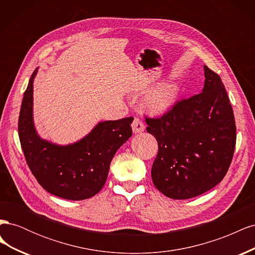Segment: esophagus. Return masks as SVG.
Returning <instances> with one entry per match:
<instances>
[{
    "label": "esophagus",
    "mask_w": 255,
    "mask_h": 255,
    "mask_svg": "<svg viewBox=\"0 0 255 255\" xmlns=\"http://www.w3.org/2000/svg\"><path fill=\"white\" fill-rule=\"evenodd\" d=\"M132 128H133V133H141L144 130V125L139 120V119H134L132 123Z\"/></svg>",
    "instance_id": "obj_1"
}]
</instances>
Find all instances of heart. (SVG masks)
I'll return each instance as SVG.
<instances>
[{"label":"heart","mask_w":255,"mask_h":255,"mask_svg":"<svg viewBox=\"0 0 255 255\" xmlns=\"http://www.w3.org/2000/svg\"><path fill=\"white\" fill-rule=\"evenodd\" d=\"M180 97V86L175 83H164L151 90L143 100V107L153 115H163L172 110Z\"/></svg>","instance_id":"obj_1"}]
</instances>
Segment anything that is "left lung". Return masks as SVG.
Listing matches in <instances>:
<instances>
[{
	"label": "left lung",
	"instance_id": "obj_1",
	"mask_svg": "<svg viewBox=\"0 0 255 255\" xmlns=\"http://www.w3.org/2000/svg\"><path fill=\"white\" fill-rule=\"evenodd\" d=\"M204 76L201 94L177 102L160 118L145 119L146 132L158 143L152 181L171 199H190L212 189L233 158L236 127L225 85L206 66Z\"/></svg>",
	"mask_w": 255,
	"mask_h": 255
}]
</instances>
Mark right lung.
Wrapping results in <instances>:
<instances>
[{
  "label": "right lung",
  "mask_w": 255,
  "mask_h": 255,
  "mask_svg": "<svg viewBox=\"0 0 255 255\" xmlns=\"http://www.w3.org/2000/svg\"><path fill=\"white\" fill-rule=\"evenodd\" d=\"M37 72L38 68L23 96L18 123L26 163L50 194L73 201L94 197L104 186L116 152L132 136L134 118L99 122L89 134L70 144L42 139L33 118V84Z\"/></svg>",
  "instance_id": "obj_1"
}]
</instances>
